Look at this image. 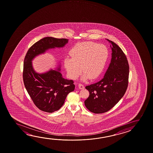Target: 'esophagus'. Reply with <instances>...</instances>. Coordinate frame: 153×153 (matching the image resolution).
<instances>
[{
	"label": "esophagus",
	"instance_id": "34e87169",
	"mask_svg": "<svg viewBox=\"0 0 153 153\" xmlns=\"http://www.w3.org/2000/svg\"><path fill=\"white\" fill-rule=\"evenodd\" d=\"M78 88H79V89L82 90V89H84V86L83 84H82L79 83V84H78Z\"/></svg>",
	"mask_w": 153,
	"mask_h": 153
}]
</instances>
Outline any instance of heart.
I'll return each mask as SVG.
<instances>
[{
    "instance_id": "b5f03b06",
    "label": "heart",
    "mask_w": 153,
    "mask_h": 153,
    "mask_svg": "<svg viewBox=\"0 0 153 153\" xmlns=\"http://www.w3.org/2000/svg\"><path fill=\"white\" fill-rule=\"evenodd\" d=\"M70 54L71 58L64 60L68 77L76 79L82 71V80L85 81L89 78L94 80L100 75L107 60L108 51L104 45L88 42L77 44Z\"/></svg>"
}]
</instances>
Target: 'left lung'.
<instances>
[{"mask_svg":"<svg viewBox=\"0 0 153 153\" xmlns=\"http://www.w3.org/2000/svg\"><path fill=\"white\" fill-rule=\"evenodd\" d=\"M111 44V59L104 77L97 83L86 86L90 95L84 101L92 113L101 114L110 110L124 95L128 88L129 65L124 53L116 44Z\"/></svg>","mask_w":153,"mask_h":153,"instance_id":"left-lung-1","label":"left lung"}]
</instances>
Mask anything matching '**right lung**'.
I'll list each match as a JSON object with an SVG mask.
<instances>
[{
  "label": "right lung",
  "instance_id": "obj_1",
  "mask_svg": "<svg viewBox=\"0 0 153 153\" xmlns=\"http://www.w3.org/2000/svg\"><path fill=\"white\" fill-rule=\"evenodd\" d=\"M68 42L65 38H44L31 46L25 55L23 71L24 84L33 102L43 111L51 113L60 109L67 96L74 90L75 86L73 80L62 77L60 67L58 70L51 69L38 74L33 69L31 61L48 49L62 48Z\"/></svg>",
  "mask_w": 153,
  "mask_h": 153
}]
</instances>
